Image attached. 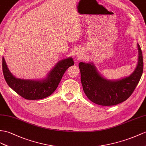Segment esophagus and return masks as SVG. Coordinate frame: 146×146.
Listing matches in <instances>:
<instances>
[{"instance_id": "34e87169", "label": "esophagus", "mask_w": 146, "mask_h": 146, "mask_svg": "<svg viewBox=\"0 0 146 146\" xmlns=\"http://www.w3.org/2000/svg\"><path fill=\"white\" fill-rule=\"evenodd\" d=\"M76 56L79 57V58H82V56H84V51L83 49H79L78 50L76 51Z\"/></svg>"}]
</instances>
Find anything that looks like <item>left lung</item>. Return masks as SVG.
Masks as SVG:
<instances>
[{"label":"left lung","instance_id":"8db88e82","mask_svg":"<svg viewBox=\"0 0 146 146\" xmlns=\"http://www.w3.org/2000/svg\"><path fill=\"white\" fill-rule=\"evenodd\" d=\"M137 65L128 77L110 80L103 77L93 63L80 62L81 82L84 93L90 101L102 106H112L126 100L133 94L143 72V53L137 43Z\"/></svg>","mask_w":146,"mask_h":146}]
</instances>
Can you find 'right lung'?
I'll list each match as a JSON object with an SVG mask.
<instances>
[{"instance_id": "right-lung-1", "label": "right lung", "mask_w": 146, "mask_h": 146, "mask_svg": "<svg viewBox=\"0 0 146 146\" xmlns=\"http://www.w3.org/2000/svg\"><path fill=\"white\" fill-rule=\"evenodd\" d=\"M74 64L72 57L61 60L48 74L45 79L32 80L16 78L10 72L2 58V70L9 86L27 100H40L51 95L58 87L66 70Z\"/></svg>"}]
</instances>
